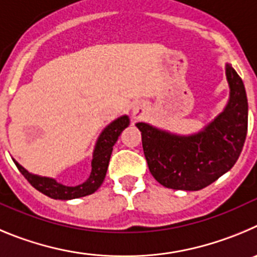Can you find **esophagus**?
<instances>
[{
  "mask_svg": "<svg viewBox=\"0 0 257 257\" xmlns=\"http://www.w3.org/2000/svg\"><path fill=\"white\" fill-rule=\"evenodd\" d=\"M145 114V106L142 103H134L133 108H132V115L134 119H140Z\"/></svg>",
  "mask_w": 257,
  "mask_h": 257,
  "instance_id": "34e87169",
  "label": "esophagus"
}]
</instances>
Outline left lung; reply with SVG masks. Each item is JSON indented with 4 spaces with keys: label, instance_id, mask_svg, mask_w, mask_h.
Returning a JSON list of instances; mask_svg holds the SVG:
<instances>
[{
    "label": "left lung",
    "instance_id": "1",
    "mask_svg": "<svg viewBox=\"0 0 257 257\" xmlns=\"http://www.w3.org/2000/svg\"><path fill=\"white\" fill-rule=\"evenodd\" d=\"M229 97L202 129L179 134L149 123H136L152 177L166 188L198 191L229 172L246 141L248 103L242 79L225 64Z\"/></svg>",
    "mask_w": 257,
    "mask_h": 257
}]
</instances>
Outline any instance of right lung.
<instances>
[{
	"mask_svg": "<svg viewBox=\"0 0 257 257\" xmlns=\"http://www.w3.org/2000/svg\"><path fill=\"white\" fill-rule=\"evenodd\" d=\"M129 123H131V120H129L128 115H121L117 119L112 120L111 123L107 124L102 129L98 138L96 140L93 152H92L91 174L83 183L78 184V186H65V184L59 183L55 178L33 174V173L28 172L27 169L20 165L15 159H13V161L18 166L20 173L24 175L25 179L34 188L42 192L43 195L54 198V200H74V198L84 197V196L94 193L103 183L106 172H107L108 161L111 157L112 147L116 143L120 133L129 125Z\"/></svg>",
	"mask_w": 257,
	"mask_h": 257,
	"instance_id": "obj_1",
	"label": "right lung"
}]
</instances>
